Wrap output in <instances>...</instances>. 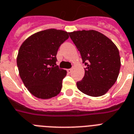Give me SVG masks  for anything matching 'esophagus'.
Returning <instances> with one entry per match:
<instances>
[{
  "label": "esophagus",
  "instance_id": "esophagus-1",
  "mask_svg": "<svg viewBox=\"0 0 134 134\" xmlns=\"http://www.w3.org/2000/svg\"><path fill=\"white\" fill-rule=\"evenodd\" d=\"M72 71H73L72 69H68L67 70V73H68V74H71V73L72 72Z\"/></svg>",
  "mask_w": 134,
  "mask_h": 134
}]
</instances>
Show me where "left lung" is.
<instances>
[{"mask_svg":"<svg viewBox=\"0 0 134 134\" xmlns=\"http://www.w3.org/2000/svg\"><path fill=\"white\" fill-rule=\"evenodd\" d=\"M86 65L77 88L91 97L105 95L116 82L121 68L117 47L103 34L94 30L69 32Z\"/></svg>","mask_w":134,"mask_h":134,"instance_id":"obj_1","label":"left lung"}]
</instances>
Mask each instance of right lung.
<instances>
[{"label": "right lung", "mask_w": 134, "mask_h": 134, "mask_svg": "<svg viewBox=\"0 0 134 134\" xmlns=\"http://www.w3.org/2000/svg\"><path fill=\"white\" fill-rule=\"evenodd\" d=\"M68 32L50 29L32 35L22 43L17 57L19 74L29 91L39 99L57 96L61 91L67 71L56 64L60 45Z\"/></svg>", "instance_id": "1"}]
</instances>
